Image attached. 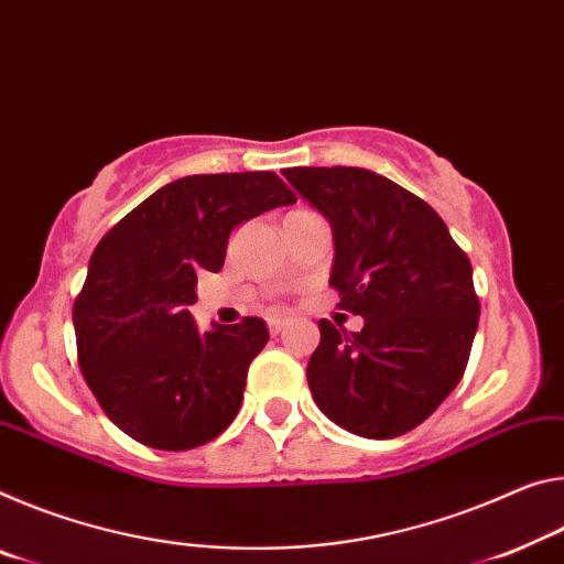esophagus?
<instances>
[{
    "label": "esophagus",
    "mask_w": 564,
    "mask_h": 564,
    "mask_svg": "<svg viewBox=\"0 0 564 564\" xmlns=\"http://www.w3.org/2000/svg\"><path fill=\"white\" fill-rule=\"evenodd\" d=\"M285 326H289V321H285V318H271V321H268V330H271L273 336H279Z\"/></svg>",
    "instance_id": "esophagus-1"
}]
</instances>
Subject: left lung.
I'll return each instance as SVG.
<instances>
[{
	"label": "left lung",
	"instance_id": "left-lung-1",
	"mask_svg": "<svg viewBox=\"0 0 564 564\" xmlns=\"http://www.w3.org/2000/svg\"><path fill=\"white\" fill-rule=\"evenodd\" d=\"M328 220L338 306L361 330L318 321L306 379L346 432L391 440L419 426L467 369L479 324L471 263L432 205L366 167L283 170Z\"/></svg>",
	"mask_w": 564,
	"mask_h": 564
}]
</instances>
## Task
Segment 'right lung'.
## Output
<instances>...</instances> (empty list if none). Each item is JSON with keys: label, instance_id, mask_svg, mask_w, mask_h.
<instances>
[{"label": "right lung", "instance_id": "add662e5", "mask_svg": "<svg viewBox=\"0 0 564 564\" xmlns=\"http://www.w3.org/2000/svg\"><path fill=\"white\" fill-rule=\"evenodd\" d=\"M296 195L275 173L187 175L130 210L100 243L75 301L79 369L115 426L153 449L183 452L234 422L261 318L200 330L198 273H218L238 223Z\"/></svg>", "mask_w": 564, "mask_h": 564}]
</instances>
